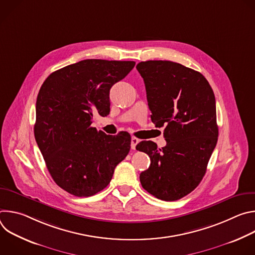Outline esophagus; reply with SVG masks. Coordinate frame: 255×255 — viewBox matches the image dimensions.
<instances>
[{"instance_id":"obj_1","label":"esophagus","mask_w":255,"mask_h":255,"mask_svg":"<svg viewBox=\"0 0 255 255\" xmlns=\"http://www.w3.org/2000/svg\"><path fill=\"white\" fill-rule=\"evenodd\" d=\"M139 139L138 138H136V137H132L131 138V148L133 149V150H135V148H136V145L139 143Z\"/></svg>"}]
</instances>
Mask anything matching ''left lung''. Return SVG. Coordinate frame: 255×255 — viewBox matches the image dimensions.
I'll use <instances>...</instances> for the list:
<instances>
[{"label":"left lung","instance_id":"8db88e82","mask_svg":"<svg viewBox=\"0 0 255 255\" xmlns=\"http://www.w3.org/2000/svg\"><path fill=\"white\" fill-rule=\"evenodd\" d=\"M151 120L165 125L166 145L141 141L136 149L147 153L150 166L140 173L144 190L162 201H176L194 191L204 177L218 140L216 101L206 78L168 60L141 61Z\"/></svg>","mask_w":255,"mask_h":255}]
</instances>
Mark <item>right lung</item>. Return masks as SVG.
<instances>
[{
	"label": "right lung",
	"instance_id": "add662e5",
	"mask_svg": "<svg viewBox=\"0 0 255 255\" xmlns=\"http://www.w3.org/2000/svg\"><path fill=\"white\" fill-rule=\"evenodd\" d=\"M134 61L86 59L44 81L36 101L34 135L55 184L76 197L104 190L129 153L128 133L107 135L92 127L95 113H110V90Z\"/></svg>",
	"mask_w": 255,
	"mask_h": 255
}]
</instances>
